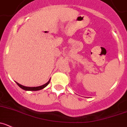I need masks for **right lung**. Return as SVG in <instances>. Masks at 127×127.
Instances as JSON below:
<instances>
[{"instance_id":"1","label":"right lung","mask_w":127,"mask_h":127,"mask_svg":"<svg viewBox=\"0 0 127 127\" xmlns=\"http://www.w3.org/2000/svg\"><path fill=\"white\" fill-rule=\"evenodd\" d=\"M49 82H50V80H49V81H48V82L44 84V85H42V86H37V87H28V86H23V85H21V84L18 83H17V82H16V83L17 84V85H18L20 88H21L23 89V90H24L37 91V90H42V89H43L44 88L46 87V86H47V85L49 83Z\"/></svg>"}]
</instances>
